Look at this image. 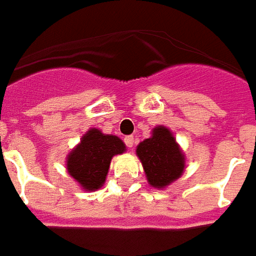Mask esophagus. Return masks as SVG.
Returning a JSON list of instances; mask_svg holds the SVG:
<instances>
[{
    "instance_id": "1",
    "label": "esophagus",
    "mask_w": 256,
    "mask_h": 256,
    "mask_svg": "<svg viewBox=\"0 0 256 256\" xmlns=\"http://www.w3.org/2000/svg\"><path fill=\"white\" fill-rule=\"evenodd\" d=\"M124 142H126V145L128 146V148H132L134 144V136H126V138H124Z\"/></svg>"
}]
</instances>
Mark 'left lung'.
<instances>
[{
	"label": "left lung",
	"instance_id": "8db88e82",
	"mask_svg": "<svg viewBox=\"0 0 256 256\" xmlns=\"http://www.w3.org/2000/svg\"><path fill=\"white\" fill-rule=\"evenodd\" d=\"M136 153L153 188H165L182 174L185 158L173 134L165 126H156L152 138L138 145Z\"/></svg>",
	"mask_w": 256,
	"mask_h": 256
}]
</instances>
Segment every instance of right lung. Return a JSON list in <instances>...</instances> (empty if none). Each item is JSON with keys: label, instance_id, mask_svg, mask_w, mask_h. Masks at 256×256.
Wrapping results in <instances>:
<instances>
[{"label": "right lung", "instance_id": "add662e5", "mask_svg": "<svg viewBox=\"0 0 256 256\" xmlns=\"http://www.w3.org/2000/svg\"><path fill=\"white\" fill-rule=\"evenodd\" d=\"M124 150L126 145L118 136L103 134L92 128L68 154L67 169L83 189L96 190L106 181L112 157Z\"/></svg>", "mask_w": 256, "mask_h": 256}]
</instances>
